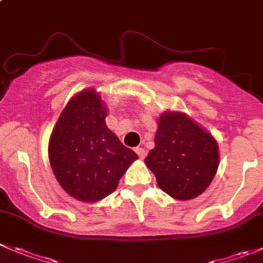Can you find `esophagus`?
I'll return each instance as SVG.
<instances>
[{
    "label": "esophagus",
    "instance_id": "esophagus-1",
    "mask_svg": "<svg viewBox=\"0 0 263 263\" xmlns=\"http://www.w3.org/2000/svg\"><path fill=\"white\" fill-rule=\"evenodd\" d=\"M135 152L137 153V155L140 157V159H144V158L146 157V152H145V149H142V147H136V149H135Z\"/></svg>",
    "mask_w": 263,
    "mask_h": 263
}]
</instances>
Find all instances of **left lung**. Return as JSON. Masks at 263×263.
<instances>
[{
	"instance_id": "obj_1",
	"label": "left lung",
	"mask_w": 263,
	"mask_h": 263,
	"mask_svg": "<svg viewBox=\"0 0 263 263\" xmlns=\"http://www.w3.org/2000/svg\"><path fill=\"white\" fill-rule=\"evenodd\" d=\"M154 142L145 164L164 193L175 199L189 200L211 185L220 160L217 141L186 114L163 113Z\"/></svg>"
}]
</instances>
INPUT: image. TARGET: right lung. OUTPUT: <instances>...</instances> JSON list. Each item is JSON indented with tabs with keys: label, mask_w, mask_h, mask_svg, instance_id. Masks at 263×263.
I'll use <instances>...</instances> for the list:
<instances>
[{
	"label": "right lung",
	"mask_w": 263,
	"mask_h": 263,
	"mask_svg": "<svg viewBox=\"0 0 263 263\" xmlns=\"http://www.w3.org/2000/svg\"><path fill=\"white\" fill-rule=\"evenodd\" d=\"M106 106L93 88L70 99L48 142V158L61 187L81 202L95 203L113 193L137 159L106 127Z\"/></svg>",
	"instance_id": "obj_1"
}]
</instances>
